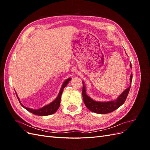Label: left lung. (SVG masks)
<instances>
[{
	"mask_svg": "<svg viewBox=\"0 0 150 150\" xmlns=\"http://www.w3.org/2000/svg\"><path fill=\"white\" fill-rule=\"evenodd\" d=\"M130 67H131V64H130ZM133 74L131 73L129 78V86L126 88L115 100L109 101H97L93 99L86 94V86L84 82H83V101L86 106L91 111L98 113V114H107L110 113L120 108L122 104L125 102L126 99L128 96L129 89L131 88V82H132Z\"/></svg>",
	"mask_w": 150,
	"mask_h": 150,
	"instance_id": "8db88e82",
	"label": "left lung"
}]
</instances>
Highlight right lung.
I'll use <instances>...</instances> for the list:
<instances>
[{
  "mask_svg": "<svg viewBox=\"0 0 150 150\" xmlns=\"http://www.w3.org/2000/svg\"><path fill=\"white\" fill-rule=\"evenodd\" d=\"M71 80V78H69L64 81V82L62 83V85L61 86L59 92V94L57 95V98L54 99L52 102L49 103V104H47V105H46V106H43L41 108L38 109V110H34V109H32V108L25 107V106H24L23 104H22V103L21 102L20 99L19 97H18L17 93H16V96L17 97L18 100H19L20 104H21V106L24 108H25L26 110L29 111L30 112L33 113V114L35 115H38V116L51 115L52 114H54V113H55L59 109V108L60 102H61V95H62L63 90H64V88L67 85V84L69 83V82ZM15 92H16V91H15Z\"/></svg>",
  "mask_w": 150,
  "mask_h": 150,
  "instance_id": "1",
  "label": "right lung"
}]
</instances>
